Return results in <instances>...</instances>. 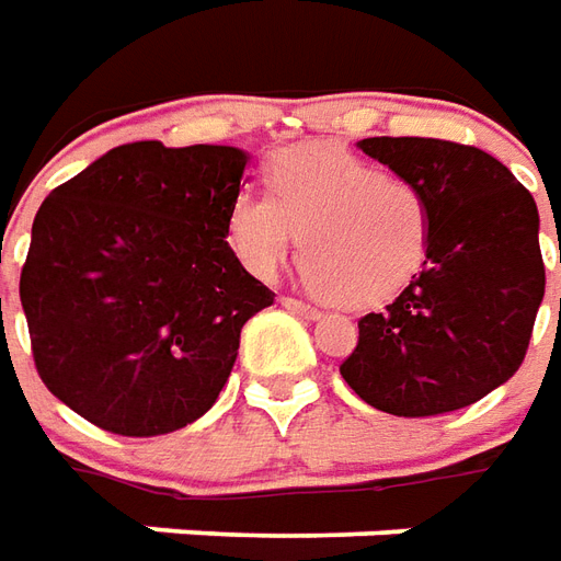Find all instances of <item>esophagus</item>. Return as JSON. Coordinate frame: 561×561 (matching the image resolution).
<instances>
[{"label":"esophagus","mask_w":561,"mask_h":561,"mask_svg":"<svg viewBox=\"0 0 561 561\" xmlns=\"http://www.w3.org/2000/svg\"><path fill=\"white\" fill-rule=\"evenodd\" d=\"M280 305H284V308H289V311L301 313V317H320V311H317L313 305H308V301H301V299H293V296H284V299H280Z\"/></svg>","instance_id":"34e87169"}]
</instances>
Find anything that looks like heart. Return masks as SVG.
I'll return each instance as SVG.
<instances>
[{"instance_id":"obj_1","label":"heart","mask_w":561,"mask_h":561,"mask_svg":"<svg viewBox=\"0 0 561 561\" xmlns=\"http://www.w3.org/2000/svg\"><path fill=\"white\" fill-rule=\"evenodd\" d=\"M272 196L241 190L229 205V241L250 272L272 274L299 244L313 293L344 308L383 305L414 280L432 244L423 186L329 145L274 153Z\"/></svg>"}]
</instances>
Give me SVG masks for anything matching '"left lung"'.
<instances>
[{
	"label": "left lung",
	"instance_id": "left-lung-1",
	"mask_svg": "<svg viewBox=\"0 0 561 561\" xmlns=\"http://www.w3.org/2000/svg\"><path fill=\"white\" fill-rule=\"evenodd\" d=\"M368 157L423 186L432 244L383 311L359 320L341 363L377 411L438 416L474 404L516 375L543 299L538 205L486 150L444 138H363Z\"/></svg>",
	"mask_w": 561,
	"mask_h": 561
}]
</instances>
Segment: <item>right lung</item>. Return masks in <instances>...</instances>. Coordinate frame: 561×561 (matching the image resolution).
I'll list each match as a JSON object with an SVG mask.
<instances>
[{
    "label": "right lung",
    "mask_w": 561,
    "mask_h": 561,
    "mask_svg": "<svg viewBox=\"0 0 561 561\" xmlns=\"http://www.w3.org/2000/svg\"><path fill=\"white\" fill-rule=\"evenodd\" d=\"M248 153L133 141L59 184L20 272L35 371L123 438L190 426L217 401L238 337L274 293L229 248Z\"/></svg>",
    "instance_id": "obj_1"
}]
</instances>
